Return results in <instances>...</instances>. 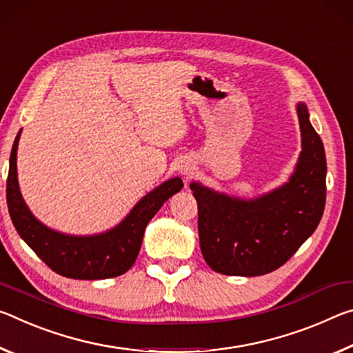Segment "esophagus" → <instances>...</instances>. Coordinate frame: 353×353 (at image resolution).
Here are the masks:
<instances>
[{
	"mask_svg": "<svg viewBox=\"0 0 353 353\" xmlns=\"http://www.w3.org/2000/svg\"><path fill=\"white\" fill-rule=\"evenodd\" d=\"M189 172H190V169H188V167H184V169H183V173H184V175H189Z\"/></svg>",
	"mask_w": 353,
	"mask_h": 353,
	"instance_id": "obj_1",
	"label": "esophagus"
}]
</instances>
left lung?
Listing matches in <instances>:
<instances>
[{
	"label": "left lung",
	"mask_w": 353,
	"mask_h": 353,
	"mask_svg": "<svg viewBox=\"0 0 353 353\" xmlns=\"http://www.w3.org/2000/svg\"><path fill=\"white\" fill-rule=\"evenodd\" d=\"M302 152L285 184L255 199L217 192L192 181L199 205L200 248L223 275L256 276L285 264L314 233L325 208L327 163L308 108L297 103Z\"/></svg>",
	"instance_id": "left-lung-1"
}]
</instances>
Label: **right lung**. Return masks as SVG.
<instances>
[{
    "mask_svg": "<svg viewBox=\"0 0 353 353\" xmlns=\"http://www.w3.org/2000/svg\"><path fill=\"white\" fill-rule=\"evenodd\" d=\"M21 130L17 134L9 158V176L6 197L9 214L20 238L56 274L74 280H101L125 274L141 250L148 222L164 201L180 192V176L159 184L142 197L122 222L114 228L90 236L65 234L46 227L32 214L21 197L17 178V148Z\"/></svg>",
    "mask_w": 353,
    "mask_h": 353,
    "instance_id": "obj_1",
    "label": "right lung"
}]
</instances>
